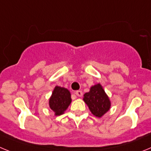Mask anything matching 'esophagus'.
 I'll use <instances>...</instances> for the list:
<instances>
[{"instance_id":"1","label":"esophagus","mask_w":151,"mask_h":151,"mask_svg":"<svg viewBox=\"0 0 151 151\" xmlns=\"http://www.w3.org/2000/svg\"><path fill=\"white\" fill-rule=\"evenodd\" d=\"M75 94L77 95V96H79V97H81V96H83V92L81 90H77V91H76Z\"/></svg>"}]
</instances>
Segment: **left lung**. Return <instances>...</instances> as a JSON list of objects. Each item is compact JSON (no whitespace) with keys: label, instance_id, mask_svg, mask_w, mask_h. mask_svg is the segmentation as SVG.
Segmentation results:
<instances>
[{"label":"left lung","instance_id":"1","mask_svg":"<svg viewBox=\"0 0 151 151\" xmlns=\"http://www.w3.org/2000/svg\"><path fill=\"white\" fill-rule=\"evenodd\" d=\"M83 101L91 113L97 117H101L111 108V101L100 83L92 86L89 92H86Z\"/></svg>","mask_w":151,"mask_h":151}]
</instances>
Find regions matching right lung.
Here are the masks:
<instances>
[{"mask_svg":"<svg viewBox=\"0 0 151 151\" xmlns=\"http://www.w3.org/2000/svg\"><path fill=\"white\" fill-rule=\"evenodd\" d=\"M71 102L70 93L68 89L56 86L49 101L50 108L54 111L55 116L63 114Z\"/></svg>","mask_w":151,"mask_h":151,"instance_id":"add662e5","label":"right lung"}]
</instances>
